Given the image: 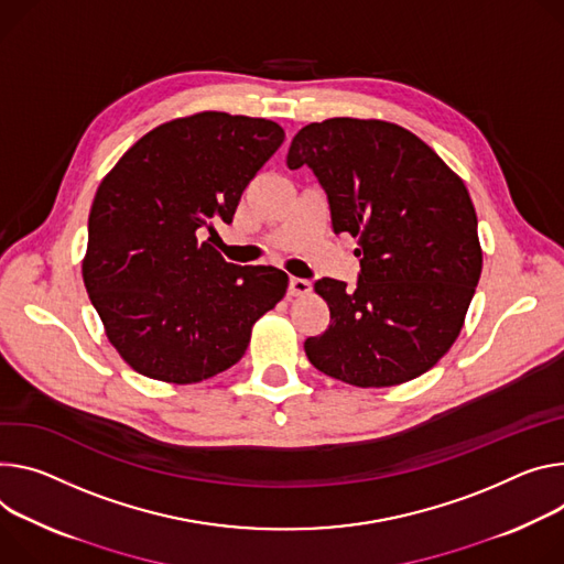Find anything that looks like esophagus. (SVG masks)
I'll use <instances>...</instances> for the list:
<instances>
[{
  "mask_svg": "<svg viewBox=\"0 0 564 564\" xmlns=\"http://www.w3.org/2000/svg\"><path fill=\"white\" fill-rule=\"evenodd\" d=\"M311 288H313V285H311L308 279H299V276H292V279H290V294H292V296L308 294Z\"/></svg>",
  "mask_w": 564,
  "mask_h": 564,
  "instance_id": "1",
  "label": "esophagus"
}]
</instances>
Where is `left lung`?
<instances>
[{"label": "left lung", "mask_w": 564, "mask_h": 564, "mask_svg": "<svg viewBox=\"0 0 564 564\" xmlns=\"http://www.w3.org/2000/svg\"><path fill=\"white\" fill-rule=\"evenodd\" d=\"M285 162L315 173L333 231L357 238L360 256L352 288L315 283L330 326L305 339L311 365L355 387L419 378L454 344L481 276L466 184L416 134L376 119L305 126Z\"/></svg>", "instance_id": "8db88e82"}]
</instances>
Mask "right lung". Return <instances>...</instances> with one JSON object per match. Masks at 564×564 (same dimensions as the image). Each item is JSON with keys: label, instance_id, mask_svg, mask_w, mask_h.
Returning a JSON list of instances; mask_svg holds the SVG:
<instances>
[{"label": "right lung", "instance_id": "add662e5", "mask_svg": "<svg viewBox=\"0 0 564 564\" xmlns=\"http://www.w3.org/2000/svg\"><path fill=\"white\" fill-rule=\"evenodd\" d=\"M268 119L199 112L143 134L100 182L83 281L106 335L141 376L191 384L234 367L288 274L227 263L204 234L283 143Z\"/></svg>", "mask_w": 564, "mask_h": 564}]
</instances>
